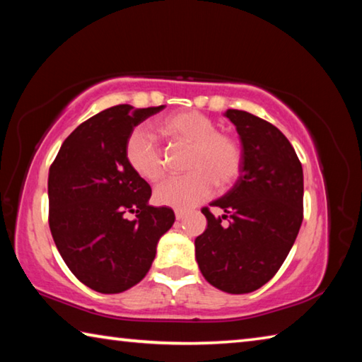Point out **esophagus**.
Returning a JSON list of instances; mask_svg holds the SVG:
<instances>
[{"label": "esophagus", "instance_id": "34e87169", "mask_svg": "<svg viewBox=\"0 0 362 362\" xmlns=\"http://www.w3.org/2000/svg\"><path fill=\"white\" fill-rule=\"evenodd\" d=\"M185 216H187V211H182V209H177L175 211V218L177 220H182Z\"/></svg>", "mask_w": 362, "mask_h": 362}]
</instances>
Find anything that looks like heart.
<instances>
[{"label": "heart", "instance_id": "1", "mask_svg": "<svg viewBox=\"0 0 362 362\" xmlns=\"http://www.w3.org/2000/svg\"><path fill=\"white\" fill-rule=\"evenodd\" d=\"M156 131L173 146H187L189 151L185 159L188 175L161 183L155 189L158 204L188 209L209 198L216 185L228 188L240 175V145L230 134L217 131V124L207 115L196 110L177 112L159 119ZM124 156L140 179L156 183L166 175V158L142 127L129 134Z\"/></svg>", "mask_w": 362, "mask_h": 362}]
</instances>
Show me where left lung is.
I'll return each mask as SVG.
<instances>
[{"label": "left lung", "instance_id": "8db88e82", "mask_svg": "<svg viewBox=\"0 0 362 362\" xmlns=\"http://www.w3.org/2000/svg\"><path fill=\"white\" fill-rule=\"evenodd\" d=\"M225 116L243 144L241 175L228 193L212 201L230 216L201 212L207 228L194 240L196 262L209 284L247 293L267 284L283 265L303 220V170L289 140L272 122L243 110Z\"/></svg>", "mask_w": 362, "mask_h": 362}]
</instances>
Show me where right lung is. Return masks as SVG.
Instances as JSON below:
<instances>
[{
    "mask_svg": "<svg viewBox=\"0 0 362 362\" xmlns=\"http://www.w3.org/2000/svg\"><path fill=\"white\" fill-rule=\"evenodd\" d=\"M163 108L103 110L65 139L49 169L54 243L70 272L100 293H119L140 283L155 260L159 238L175 220L170 207L148 204L151 188L124 156L134 127Z\"/></svg>",
    "mask_w": 362,
    "mask_h": 362,
    "instance_id": "obj_1",
    "label": "right lung"
}]
</instances>
